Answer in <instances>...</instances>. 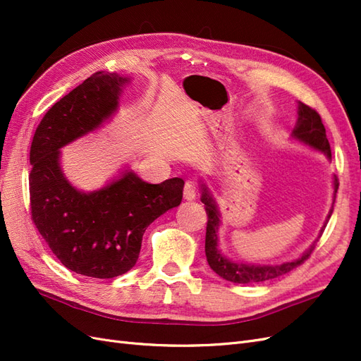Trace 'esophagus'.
<instances>
[{"mask_svg":"<svg viewBox=\"0 0 361 361\" xmlns=\"http://www.w3.org/2000/svg\"><path fill=\"white\" fill-rule=\"evenodd\" d=\"M183 197L187 200H194L197 197V183L194 180H187L183 187Z\"/></svg>","mask_w":361,"mask_h":361,"instance_id":"obj_1","label":"esophagus"}]
</instances>
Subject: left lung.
<instances>
[{"mask_svg": "<svg viewBox=\"0 0 361 361\" xmlns=\"http://www.w3.org/2000/svg\"><path fill=\"white\" fill-rule=\"evenodd\" d=\"M290 137L293 140L300 141V143L309 146L314 150H319L322 154L331 159V149L329 138L325 134V128L322 125L321 116L316 113L313 108L307 106L302 102H298V118L295 123ZM333 199H336V192L338 188L337 178L333 179ZM202 203H204V209L207 214V226H206V241H204V253L207 264L211 269L216 272L218 276L223 277L227 281L232 283H241V285H248V283H262L267 280L277 279L283 274H288L293 268L300 267L304 260H307L314 248V243L304 251V253L289 262H283L280 265H257V264H243V262H233L221 253L220 247H218V228H220V211L211 195V191L207 190L204 183H202ZM334 204V202H333ZM333 214V206L326 215V220L324 227L329 223L330 216ZM324 227L321 228V233L324 232Z\"/></svg>", "mask_w": 361, "mask_h": 361, "instance_id": "8db88e82", "label": "left lung"}]
</instances>
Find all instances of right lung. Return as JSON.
<instances>
[{
	"label": "right lung",
	"mask_w": 361,
	"mask_h": 361,
	"mask_svg": "<svg viewBox=\"0 0 361 361\" xmlns=\"http://www.w3.org/2000/svg\"><path fill=\"white\" fill-rule=\"evenodd\" d=\"M129 81L117 73H93L51 106L30 149L32 221L61 264L85 277L128 272L137 264L147 226L182 202L180 178L147 183L125 170L101 190L84 192L60 167V149L110 120Z\"/></svg>",
	"instance_id": "obj_1"
}]
</instances>
